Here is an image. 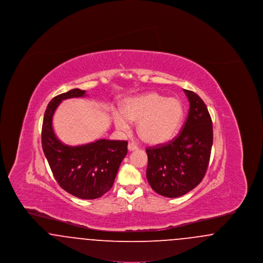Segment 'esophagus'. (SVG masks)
Masks as SVG:
<instances>
[{"label":"esophagus","mask_w":263,"mask_h":263,"mask_svg":"<svg viewBox=\"0 0 263 263\" xmlns=\"http://www.w3.org/2000/svg\"><path fill=\"white\" fill-rule=\"evenodd\" d=\"M138 147L134 144V143H129L128 144V150L129 151H135L137 150Z\"/></svg>","instance_id":"obj_1"}]
</instances>
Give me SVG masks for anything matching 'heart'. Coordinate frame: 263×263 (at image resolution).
Listing matches in <instances>:
<instances>
[{
  "mask_svg": "<svg viewBox=\"0 0 263 263\" xmlns=\"http://www.w3.org/2000/svg\"><path fill=\"white\" fill-rule=\"evenodd\" d=\"M184 118L181 100L166 99L158 92H149L124 101L121 112L113 113L117 129L127 131L129 122H138L141 139L150 145H161L177 134Z\"/></svg>",
  "mask_w": 263,
  "mask_h": 263,
  "instance_id": "obj_1",
  "label": "heart"
}]
</instances>
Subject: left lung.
<instances>
[{"label": "left lung", "mask_w": 263, "mask_h": 263, "mask_svg": "<svg viewBox=\"0 0 263 263\" xmlns=\"http://www.w3.org/2000/svg\"><path fill=\"white\" fill-rule=\"evenodd\" d=\"M183 91L190 106L181 131L173 141L146 150L151 187L170 198L182 196L200 183L212 149V120L206 104L195 92Z\"/></svg>", "instance_id": "8db88e82"}]
</instances>
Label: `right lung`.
Masks as SVG:
<instances>
[{"mask_svg":"<svg viewBox=\"0 0 263 263\" xmlns=\"http://www.w3.org/2000/svg\"><path fill=\"white\" fill-rule=\"evenodd\" d=\"M74 88L51 100L44 113L41 142L44 155L59 185L81 199H97L112 187L119 165L127 155V141L100 139L82 146H67L56 137L52 118L60 102L85 97Z\"/></svg>","mask_w":263,"mask_h":263,"instance_id":"right-lung-1","label":"right lung"}]
</instances>
